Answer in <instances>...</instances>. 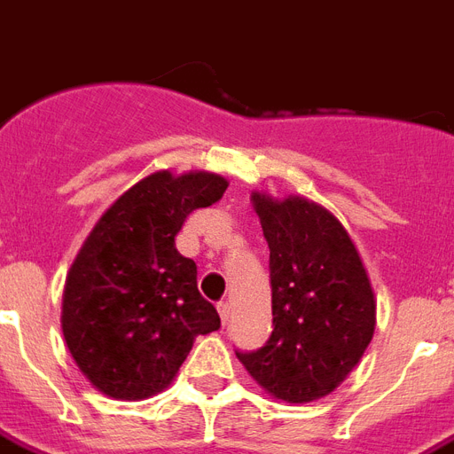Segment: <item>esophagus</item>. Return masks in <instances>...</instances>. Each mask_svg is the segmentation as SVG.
Returning <instances> with one entry per match:
<instances>
[{
  "label": "esophagus",
  "mask_w": 454,
  "mask_h": 454,
  "mask_svg": "<svg viewBox=\"0 0 454 454\" xmlns=\"http://www.w3.org/2000/svg\"><path fill=\"white\" fill-rule=\"evenodd\" d=\"M216 310H219L221 322H223V324H228V319H231V305H228L226 301H221V303L216 305Z\"/></svg>",
  "instance_id": "34e87169"
}]
</instances>
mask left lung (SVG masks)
<instances>
[{"instance_id": "left-lung-1", "label": "left lung", "mask_w": 454, "mask_h": 454, "mask_svg": "<svg viewBox=\"0 0 454 454\" xmlns=\"http://www.w3.org/2000/svg\"><path fill=\"white\" fill-rule=\"evenodd\" d=\"M252 205L270 247L275 329L238 359L268 396L310 403L333 392L373 340V286L355 239L324 205L259 191Z\"/></svg>"}]
</instances>
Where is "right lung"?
<instances>
[{
	"instance_id": "right-lung-1",
	"label": "right lung",
	"mask_w": 454,
	"mask_h": 454,
	"mask_svg": "<svg viewBox=\"0 0 454 454\" xmlns=\"http://www.w3.org/2000/svg\"><path fill=\"white\" fill-rule=\"evenodd\" d=\"M228 179L158 169L119 195L76 254L62 294V335L86 380L109 399L163 392L198 335L221 326L176 252L186 216L221 200Z\"/></svg>"
}]
</instances>
